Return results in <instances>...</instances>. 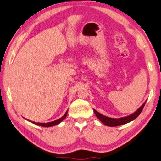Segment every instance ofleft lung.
Segmentation results:
<instances>
[{
    "label": "left lung",
    "mask_w": 161,
    "mask_h": 161,
    "mask_svg": "<svg viewBox=\"0 0 161 161\" xmlns=\"http://www.w3.org/2000/svg\"><path fill=\"white\" fill-rule=\"evenodd\" d=\"M145 103L146 101H145V102L143 103V104H142L136 112H134L133 114H132L131 115L125 116V117L118 118V119H116V118L108 117V116L103 115V114H100V113L97 112V110H95V109H94L93 110L94 112H95V116H97L100 120H101V123H104V125H108V126H111V127L118 126V125H121L125 124V123H128L129 122L134 120L135 119H136V118L138 116V115L141 114L142 110H143Z\"/></svg>",
    "instance_id": "left-lung-1"
}]
</instances>
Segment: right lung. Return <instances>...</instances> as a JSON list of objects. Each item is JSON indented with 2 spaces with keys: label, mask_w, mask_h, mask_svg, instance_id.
I'll use <instances>...</instances> for the list:
<instances>
[{
  "label": "right lung",
  "mask_w": 161,
  "mask_h": 161,
  "mask_svg": "<svg viewBox=\"0 0 161 161\" xmlns=\"http://www.w3.org/2000/svg\"><path fill=\"white\" fill-rule=\"evenodd\" d=\"M67 112H68V110L65 113V114H64V115L61 118H60V119H57V120H54L53 122H49V123H36V122L29 120V119H25V118H24V119H25L26 120H28L29 122H31V123H34V124H36L37 125H40V126H43V127H51V126H53V125H56L57 124H59V123H61V122L66 118V115H67Z\"/></svg>",
  "instance_id": "add662e5"
}]
</instances>
